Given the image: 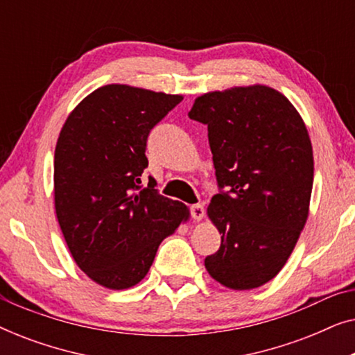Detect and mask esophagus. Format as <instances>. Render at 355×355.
<instances>
[{
	"instance_id": "34e87169",
	"label": "esophagus",
	"mask_w": 355,
	"mask_h": 355,
	"mask_svg": "<svg viewBox=\"0 0 355 355\" xmlns=\"http://www.w3.org/2000/svg\"><path fill=\"white\" fill-rule=\"evenodd\" d=\"M191 216L196 221H200L203 216H205V208H203L200 203H197V205H192L191 207Z\"/></svg>"
}]
</instances>
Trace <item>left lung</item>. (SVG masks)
<instances>
[{
    "mask_svg": "<svg viewBox=\"0 0 355 355\" xmlns=\"http://www.w3.org/2000/svg\"><path fill=\"white\" fill-rule=\"evenodd\" d=\"M189 118L208 128L220 187L207 211L221 245L205 268L230 289L260 288L283 268L307 221L313 186L307 128L293 103L265 85L198 96Z\"/></svg>",
    "mask_w": 355,
    "mask_h": 355,
    "instance_id": "obj_1",
    "label": "left lung"
}]
</instances>
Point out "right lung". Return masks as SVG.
Masks as SVG:
<instances>
[{
	"mask_svg": "<svg viewBox=\"0 0 355 355\" xmlns=\"http://www.w3.org/2000/svg\"><path fill=\"white\" fill-rule=\"evenodd\" d=\"M182 101L137 87L92 92L67 116L55 150V208L72 259L95 283L132 288L164 237L189 218L184 203L142 187L150 130Z\"/></svg>",
	"mask_w": 355,
	"mask_h": 355,
	"instance_id": "right-lung-1",
	"label": "right lung"
}]
</instances>
